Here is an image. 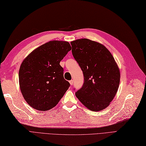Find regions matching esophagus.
<instances>
[{
	"instance_id": "34e87169",
	"label": "esophagus",
	"mask_w": 146,
	"mask_h": 146,
	"mask_svg": "<svg viewBox=\"0 0 146 146\" xmlns=\"http://www.w3.org/2000/svg\"><path fill=\"white\" fill-rule=\"evenodd\" d=\"M69 83H70V85H73V80H70V81H69Z\"/></svg>"
}]
</instances>
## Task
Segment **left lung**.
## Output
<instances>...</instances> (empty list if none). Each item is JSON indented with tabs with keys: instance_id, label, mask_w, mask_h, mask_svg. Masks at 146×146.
Listing matches in <instances>:
<instances>
[{
	"instance_id": "obj_1",
	"label": "left lung",
	"mask_w": 146,
	"mask_h": 146,
	"mask_svg": "<svg viewBox=\"0 0 146 146\" xmlns=\"http://www.w3.org/2000/svg\"><path fill=\"white\" fill-rule=\"evenodd\" d=\"M74 58L82 70L84 82L76 95L85 107L102 111L118 91L120 71L111 53L100 42L87 38L70 42Z\"/></svg>"
}]
</instances>
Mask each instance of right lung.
Masks as SVG:
<instances>
[{
  "label": "right lung",
  "mask_w": 146,
  "mask_h": 146,
  "mask_svg": "<svg viewBox=\"0 0 146 146\" xmlns=\"http://www.w3.org/2000/svg\"><path fill=\"white\" fill-rule=\"evenodd\" d=\"M71 46L69 42L53 40L31 52L21 64L19 85L25 100L38 111H47L58 104L69 88L60 62Z\"/></svg>",
  "instance_id": "right-lung-1"
}]
</instances>
